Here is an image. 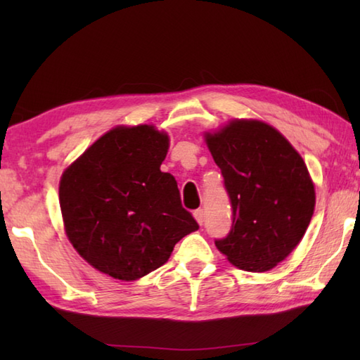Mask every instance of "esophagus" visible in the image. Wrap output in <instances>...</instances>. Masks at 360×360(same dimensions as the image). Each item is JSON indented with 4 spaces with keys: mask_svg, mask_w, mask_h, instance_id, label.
Wrapping results in <instances>:
<instances>
[{
    "mask_svg": "<svg viewBox=\"0 0 360 360\" xmlns=\"http://www.w3.org/2000/svg\"><path fill=\"white\" fill-rule=\"evenodd\" d=\"M204 210L202 209H198V210H195V213H193V217H195V219L198 221V224L200 226H202V223H204Z\"/></svg>",
    "mask_w": 360,
    "mask_h": 360,
    "instance_id": "esophagus-1",
    "label": "esophagus"
}]
</instances>
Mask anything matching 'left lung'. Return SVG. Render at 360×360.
Listing matches in <instances>:
<instances>
[{
	"instance_id": "obj_1",
	"label": "left lung",
	"mask_w": 360,
	"mask_h": 360,
	"mask_svg": "<svg viewBox=\"0 0 360 360\" xmlns=\"http://www.w3.org/2000/svg\"><path fill=\"white\" fill-rule=\"evenodd\" d=\"M205 142L232 204V229L215 246L243 271L272 269L300 243L314 213L307 165L285 136L259 120H232Z\"/></svg>"
}]
</instances>
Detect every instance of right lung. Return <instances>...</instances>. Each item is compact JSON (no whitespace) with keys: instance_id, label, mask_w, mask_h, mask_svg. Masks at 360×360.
<instances>
[{"instance_id":"add662e5","label":"right lung","mask_w":360,"mask_h":360,"mask_svg":"<svg viewBox=\"0 0 360 360\" xmlns=\"http://www.w3.org/2000/svg\"><path fill=\"white\" fill-rule=\"evenodd\" d=\"M168 136L151 125L117 127L60 179L65 231L82 258L112 278L133 281L167 263L198 223L178 182L160 172Z\"/></svg>"}]
</instances>
